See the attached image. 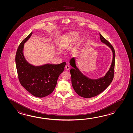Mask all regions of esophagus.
<instances>
[{"label": "esophagus", "instance_id": "34e87169", "mask_svg": "<svg viewBox=\"0 0 133 133\" xmlns=\"http://www.w3.org/2000/svg\"><path fill=\"white\" fill-rule=\"evenodd\" d=\"M65 69L66 70H68L70 69V67L68 65H66L65 66Z\"/></svg>", "mask_w": 133, "mask_h": 133}]
</instances>
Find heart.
<instances>
[{"instance_id": "1", "label": "heart", "mask_w": 133, "mask_h": 133, "mask_svg": "<svg viewBox=\"0 0 133 133\" xmlns=\"http://www.w3.org/2000/svg\"><path fill=\"white\" fill-rule=\"evenodd\" d=\"M78 36V33L76 32H71L64 35L61 37L58 43L59 48L61 49H63L68 48L76 41Z\"/></svg>"}]
</instances>
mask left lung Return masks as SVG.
Listing matches in <instances>:
<instances>
[{
    "label": "left lung",
    "instance_id": "1",
    "mask_svg": "<svg viewBox=\"0 0 133 133\" xmlns=\"http://www.w3.org/2000/svg\"><path fill=\"white\" fill-rule=\"evenodd\" d=\"M101 41L110 48L113 53V59L110 67L105 76L97 79H91L85 76L77 67L76 57L72 58L69 63L72 68L70 69L72 85L74 90L79 96L91 98L101 93L108 88L113 80L115 62V49L108 40L99 34Z\"/></svg>",
    "mask_w": 133,
    "mask_h": 133
}]
</instances>
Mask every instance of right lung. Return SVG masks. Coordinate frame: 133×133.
Masks as SVG:
<instances>
[{"mask_svg":"<svg viewBox=\"0 0 133 133\" xmlns=\"http://www.w3.org/2000/svg\"><path fill=\"white\" fill-rule=\"evenodd\" d=\"M33 34L31 33L21 42L16 55V64L21 85L33 96L44 97L54 91L60 75L64 71L66 63L60 64H46L33 65L25 59L23 50L24 44Z\"/></svg>","mask_w":133,"mask_h":133,"instance_id":"right-lung-1","label":"right lung"}]
</instances>
